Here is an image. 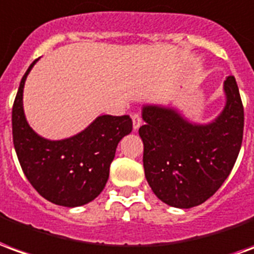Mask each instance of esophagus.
Returning <instances> with one entry per match:
<instances>
[{"label": "esophagus", "mask_w": 254, "mask_h": 254, "mask_svg": "<svg viewBox=\"0 0 254 254\" xmlns=\"http://www.w3.org/2000/svg\"><path fill=\"white\" fill-rule=\"evenodd\" d=\"M131 119H132V130L138 131V128L141 127V116H139V115H136V113H134Z\"/></svg>", "instance_id": "1"}]
</instances>
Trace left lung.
<instances>
[{
	"label": "left lung",
	"instance_id": "left-lung-1",
	"mask_svg": "<svg viewBox=\"0 0 254 254\" xmlns=\"http://www.w3.org/2000/svg\"><path fill=\"white\" fill-rule=\"evenodd\" d=\"M226 104L209 123L189 120L174 107L145 104L139 128L143 168L153 193L189 209L216 193L237 161L244 136V107L235 78L223 83Z\"/></svg>",
	"mask_w": 254,
	"mask_h": 254
}]
</instances>
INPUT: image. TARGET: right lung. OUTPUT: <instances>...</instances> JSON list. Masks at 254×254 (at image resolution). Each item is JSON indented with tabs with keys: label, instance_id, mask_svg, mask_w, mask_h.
Wrapping results in <instances>:
<instances>
[{
	"label": "right lung",
	"instance_id": "add662e5",
	"mask_svg": "<svg viewBox=\"0 0 254 254\" xmlns=\"http://www.w3.org/2000/svg\"><path fill=\"white\" fill-rule=\"evenodd\" d=\"M39 60V59H38ZM21 78L12 108V134L21 170L44 198L66 208L89 204L107 185L109 167L122 138L132 130L130 116L101 115L78 134L52 141L30 127L23 108Z\"/></svg>",
	"mask_w": 254,
	"mask_h": 254
}]
</instances>
